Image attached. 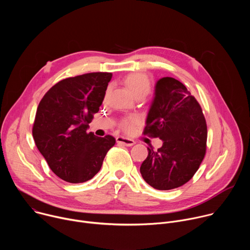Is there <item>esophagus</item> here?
<instances>
[{
	"label": "esophagus",
	"instance_id": "1",
	"mask_svg": "<svg viewBox=\"0 0 250 250\" xmlns=\"http://www.w3.org/2000/svg\"><path fill=\"white\" fill-rule=\"evenodd\" d=\"M117 142L119 145H123L125 146H132L135 141L130 139V138H126V137H124V136H118L117 137Z\"/></svg>",
	"mask_w": 250,
	"mask_h": 250
}]
</instances>
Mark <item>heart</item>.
I'll list each match as a JSON object with an SVG mask.
<instances>
[{
	"mask_svg": "<svg viewBox=\"0 0 250 250\" xmlns=\"http://www.w3.org/2000/svg\"><path fill=\"white\" fill-rule=\"evenodd\" d=\"M125 86L131 92V94L138 100L145 99L151 91V80L148 75L142 72H131L124 78ZM137 124L136 117L124 118L120 123V128L130 133L133 131Z\"/></svg>",
	"mask_w": 250,
	"mask_h": 250,
	"instance_id": "obj_1",
	"label": "heart"
}]
</instances>
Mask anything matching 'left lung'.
I'll return each mask as SVG.
<instances>
[{"mask_svg":"<svg viewBox=\"0 0 250 250\" xmlns=\"http://www.w3.org/2000/svg\"><path fill=\"white\" fill-rule=\"evenodd\" d=\"M144 134L158 137L163 146L147 148L140 166L147 184L171 190L186 184L199 169L207 150V123L202 108L184 84L171 77L160 79Z\"/></svg>","mask_w":250,"mask_h":250,"instance_id":"8db88e82","label":"left lung"}]
</instances>
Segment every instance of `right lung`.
<instances>
[{"label": "right lung", "instance_id": "1", "mask_svg": "<svg viewBox=\"0 0 250 250\" xmlns=\"http://www.w3.org/2000/svg\"><path fill=\"white\" fill-rule=\"evenodd\" d=\"M113 74L93 72L63 79L38 106L32 136L52 172L69 183L86 182L100 171L114 136L87 132Z\"/></svg>", "mask_w": 250, "mask_h": 250}]
</instances>
